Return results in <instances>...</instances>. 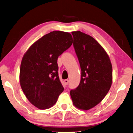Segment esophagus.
Instances as JSON below:
<instances>
[{
  "mask_svg": "<svg viewBox=\"0 0 133 133\" xmlns=\"http://www.w3.org/2000/svg\"><path fill=\"white\" fill-rule=\"evenodd\" d=\"M64 84H65V85H68V84H69V80L68 79H65V80L64 81Z\"/></svg>",
  "mask_w": 133,
  "mask_h": 133,
  "instance_id": "obj_1",
  "label": "esophagus"
}]
</instances>
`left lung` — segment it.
I'll list each match as a JSON object with an SVG mask.
<instances>
[{
    "label": "left lung",
    "mask_w": 133,
    "mask_h": 133,
    "mask_svg": "<svg viewBox=\"0 0 133 133\" xmlns=\"http://www.w3.org/2000/svg\"><path fill=\"white\" fill-rule=\"evenodd\" d=\"M73 46L80 64L79 86L70 91L73 104L89 110L102 102L112 83V66L109 57L96 39L80 31H72Z\"/></svg>",
    "instance_id": "1"
}]
</instances>
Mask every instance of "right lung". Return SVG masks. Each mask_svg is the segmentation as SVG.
Segmentation results:
<instances>
[{
  "mask_svg": "<svg viewBox=\"0 0 133 133\" xmlns=\"http://www.w3.org/2000/svg\"><path fill=\"white\" fill-rule=\"evenodd\" d=\"M72 43L70 33L53 31L36 41L24 55L20 85L29 102L38 109L51 108L64 90L59 79L57 59Z\"/></svg>",
  "mask_w": 133,
  "mask_h": 133,
  "instance_id": "obj_1",
  "label": "right lung"
}]
</instances>
